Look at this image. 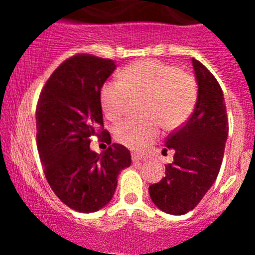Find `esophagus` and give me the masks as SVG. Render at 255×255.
Listing matches in <instances>:
<instances>
[{"label":"esophagus","mask_w":255,"mask_h":255,"mask_svg":"<svg viewBox=\"0 0 255 255\" xmlns=\"http://www.w3.org/2000/svg\"><path fill=\"white\" fill-rule=\"evenodd\" d=\"M143 159H144V156L139 155V154H135V153L132 154V161H133V163H139V161H142Z\"/></svg>","instance_id":"obj_1"}]
</instances>
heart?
I'll return each instance as SVG.
<instances>
[{
  "label": "heart",
  "mask_w": 255,
  "mask_h": 255,
  "mask_svg": "<svg viewBox=\"0 0 255 255\" xmlns=\"http://www.w3.org/2000/svg\"><path fill=\"white\" fill-rule=\"evenodd\" d=\"M122 81H107L101 90V104L109 120L117 121L127 111L130 97L148 96L146 121L126 120L116 126L115 137L123 145L142 150L165 129L180 127L191 115L196 101V84L176 66L156 60L130 64L121 73Z\"/></svg>",
  "instance_id": "1"
}]
</instances>
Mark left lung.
<instances>
[{"label":"left lung","instance_id":"8db88e82","mask_svg":"<svg viewBox=\"0 0 255 255\" xmlns=\"http://www.w3.org/2000/svg\"><path fill=\"white\" fill-rule=\"evenodd\" d=\"M197 82L194 112L184 126L165 140L164 150L175 151L165 166V176L149 186L159 210L184 215L197 206L220 173L228 137V120L222 89L199 60L192 59Z\"/></svg>","mask_w":255,"mask_h":255}]
</instances>
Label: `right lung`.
Here are the masks:
<instances>
[{
    "label": "right lung",
    "mask_w": 255,
    "mask_h": 255,
    "mask_svg": "<svg viewBox=\"0 0 255 255\" xmlns=\"http://www.w3.org/2000/svg\"><path fill=\"white\" fill-rule=\"evenodd\" d=\"M117 65L89 54L71 56L55 69L43 87L35 111L37 145L51 190L68 207L96 212L111 201L121 170L132 163L122 144L101 154L89 149V138L103 135L101 89Z\"/></svg>",
    "instance_id": "1"
}]
</instances>
